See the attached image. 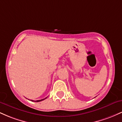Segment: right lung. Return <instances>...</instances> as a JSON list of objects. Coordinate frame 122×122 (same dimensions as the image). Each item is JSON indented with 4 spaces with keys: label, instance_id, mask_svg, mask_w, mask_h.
I'll list each match as a JSON object with an SVG mask.
<instances>
[{
    "label": "right lung",
    "instance_id": "right-lung-1",
    "mask_svg": "<svg viewBox=\"0 0 122 122\" xmlns=\"http://www.w3.org/2000/svg\"><path fill=\"white\" fill-rule=\"evenodd\" d=\"M45 99H46V98H45V99H41V100H36V101H34V100H31V101H32V102H41V101H42V100H45Z\"/></svg>",
    "mask_w": 122,
    "mask_h": 122
}]
</instances>
